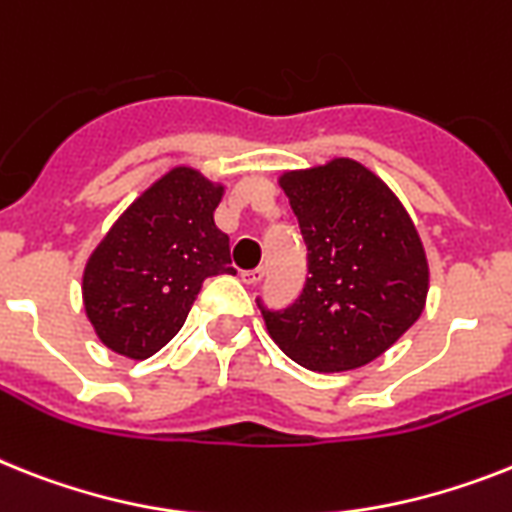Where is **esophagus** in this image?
<instances>
[{"label":"esophagus","instance_id":"34e87169","mask_svg":"<svg viewBox=\"0 0 512 512\" xmlns=\"http://www.w3.org/2000/svg\"><path fill=\"white\" fill-rule=\"evenodd\" d=\"M240 280L246 285H256V282L264 280V266H256V269H248V272H240Z\"/></svg>","mask_w":512,"mask_h":512}]
</instances>
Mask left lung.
Instances as JSON below:
<instances>
[{"label":"left lung","mask_w":512,"mask_h":512,"mask_svg":"<svg viewBox=\"0 0 512 512\" xmlns=\"http://www.w3.org/2000/svg\"><path fill=\"white\" fill-rule=\"evenodd\" d=\"M280 188L301 222L311 277L290 308H261L266 332L303 369L366 366L424 314L429 261L411 214L348 156L282 172Z\"/></svg>","instance_id":"obj_1"}]
</instances>
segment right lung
<instances>
[{
	"instance_id": "add662e5",
	"label": "right lung",
	"mask_w": 512,
	"mask_h": 512,
	"mask_svg": "<svg viewBox=\"0 0 512 512\" xmlns=\"http://www.w3.org/2000/svg\"><path fill=\"white\" fill-rule=\"evenodd\" d=\"M225 185L177 164L143 190L91 251L83 308L112 353L146 361L188 319L206 277L235 274L214 222Z\"/></svg>"
}]
</instances>
